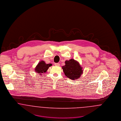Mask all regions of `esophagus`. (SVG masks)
I'll return each instance as SVG.
<instances>
[{"instance_id": "34e87169", "label": "esophagus", "mask_w": 121, "mask_h": 121, "mask_svg": "<svg viewBox=\"0 0 121 121\" xmlns=\"http://www.w3.org/2000/svg\"><path fill=\"white\" fill-rule=\"evenodd\" d=\"M55 65L56 66H59L60 65V64L59 63H55Z\"/></svg>"}]
</instances>
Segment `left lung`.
I'll use <instances>...</instances> for the list:
<instances>
[{"mask_svg": "<svg viewBox=\"0 0 121 121\" xmlns=\"http://www.w3.org/2000/svg\"><path fill=\"white\" fill-rule=\"evenodd\" d=\"M65 76L71 80H76L82 74V68L79 63L74 59L65 61V65L62 66Z\"/></svg>", "mask_w": 121, "mask_h": 121, "instance_id": "obj_1", "label": "left lung"}]
</instances>
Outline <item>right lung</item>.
I'll list each match as a JSON object with an SVG mask.
<instances>
[{
	"label": "right lung",
	"mask_w": 121,
	"mask_h": 121,
	"mask_svg": "<svg viewBox=\"0 0 121 121\" xmlns=\"http://www.w3.org/2000/svg\"><path fill=\"white\" fill-rule=\"evenodd\" d=\"M52 65L51 64H47L45 63L44 61H40L38 65H36V67L35 68V71L37 72L39 75H42V74L45 73L46 71L49 69V68Z\"/></svg>",
	"instance_id": "1"
}]
</instances>
